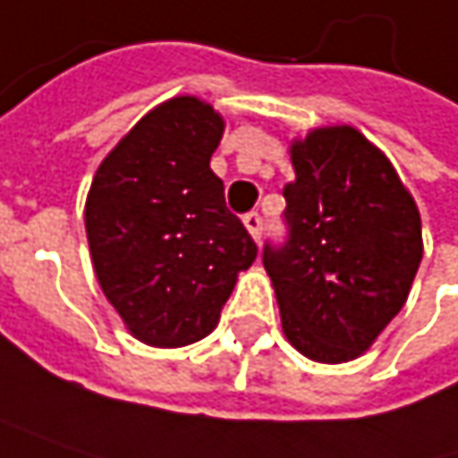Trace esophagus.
<instances>
[{
    "label": "esophagus",
    "mask_w": 458,
    "mask_h": 458,
    "mask_svg": "<svg viewBox=\"0 0 458 458\" xmlns=\"http://www.w3.org/2000/svg\"><path fill=\"white\" fill-rule=\"evenodd\" d=\"M245 226H247V232L252 234V240L258 242L260 240V234H263V216L258 211H250L245 216Z\"/></svg>",
    "instance_id": "1"
}]
</instances>
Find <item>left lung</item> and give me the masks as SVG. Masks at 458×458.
<instances>
[{"label": "left lung", "instance_id": "8db88e82", "mask_svg": "<svg viewBox=\"0 0 458 458\" xmlns=\"http://www.w3.org/2000/svg\"><path fill=\"white\" fill-rule=\"evenodd\" d=\"M284 245L263 247L289 344L339 365L370 349L404 308L422 221L391 161L360 130L318 127L292 148Z\"/></svg>", "mask_w": 458, "mask_h": 458}]
</instances>
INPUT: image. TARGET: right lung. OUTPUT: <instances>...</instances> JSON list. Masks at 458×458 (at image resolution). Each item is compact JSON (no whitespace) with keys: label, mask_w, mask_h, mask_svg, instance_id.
<instances>
[{"label":"right lung","mask_w":458,"mask_h":458,"mask_svg":"<svg viewBox=\"0 0 458 458\" xmlns=\"http://www.w3.org/2000/svg\"><path fill=\"white\" fill-rule=\"evenodd\" d=\"M224 119L195 96L148 112L101 161L85 200L93 271L150 346L208 336L258 245L224 203L211 156Z\"/></svg>","instance_id":"1"}]
</instances>
